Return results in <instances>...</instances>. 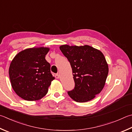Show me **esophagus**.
Segmentation results:
<instances>
[{"instance_id":"1","label":"esophagus","mask_w":132,"mask_h":132,"mask_svg":"<svg viewBox=\"0 0 132 132\" xmlns=\"http://www.w3.org/2000/svg\"><path fill=\"white\" fill-rule=\"evenodd\" d=\"M55 77L56 78L58 79V78H59V75L58 74H56L55 75Z\"/></svg>"}]
</instances>
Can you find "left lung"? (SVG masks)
Wrapping results in <instances>:
<instances>
[{"mask_svg":"<svg viewBox=\"0 0 132 132\" xmlns=\"http://www.w3.org/2000/svg\"><path fill=\"white\" fill-rule=\"evenodd\" d=\"M72 69L74 88L68 93L77 102L91 100L103 89L109 73V66L102 52L89 45L59 47Z\"/></svg>","mask_w":132,"mask_h":132,"instance_id":"1","label":"left lung"}]
</instances>
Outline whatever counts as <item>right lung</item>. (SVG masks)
Returning <instances> with one entry per match:
<instances>
[{
  "label": "right lung",
  "instance_id": "right-lung-1",
  "mask_svg": "<svg viewBox=\"0 0 132 132\" xmlns=\"http://www.w3.org/2000/svg\"><path fill=\"white\" fill-rule=\"evenodd\" d=\"M49 48H30L17 54L11 61L9 76L16 95L28 101L41 99L47 94L55 77L45 60Z\"/></svg>",
  "mask_w": 132,
  "mask_h": 132
}]
</instances>
